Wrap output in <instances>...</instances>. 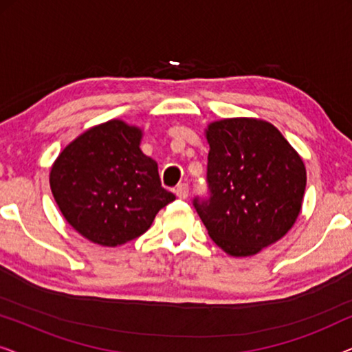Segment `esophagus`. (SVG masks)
<instances>
[{
  "label": "esophagus",
  "mask_w": 352,
  "mask_h": 352,
  "mask_svg": "<svg viewBox=\"0 0 352 352\" xmlns=\"http://www.w3.org/2000/svg\"><path fill=\"white\" fill-rule=\"evenodd\" d=\"M175 194H176L177 199H181V200H186L187 197H189V186H187L186 182H182V184H179V186L176 187Z\"/></svg>",
  "instance_id": "1"
}]
</instances>
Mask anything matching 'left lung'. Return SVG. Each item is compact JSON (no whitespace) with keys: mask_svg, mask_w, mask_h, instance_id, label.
I'll list each match as a JSON object with an SVG mask.
<instances>
[{"mask_svg":"<svg viewBox=\"0 0 352 352\" xmlns=\"http://www.w3.org/2000/svg\"><path fill=\"white\" fill-rule=\"evenodd\" d=\"M210 199L194 206L230 256H253L296 223L306 189L302 158L272 123L224 118L205 129Z\"/></svg>","mask_w":352,"mask_h":352,"instance_id":"1","label":"left lung"}]
</instances>
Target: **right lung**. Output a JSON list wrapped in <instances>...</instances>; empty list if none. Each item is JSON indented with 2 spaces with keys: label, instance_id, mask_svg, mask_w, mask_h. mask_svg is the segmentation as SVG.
Here are the masks:
<instances>
[{
  "label": "right lung",
  "instance_id": "add662e5",
  "mask_svg": "<svg viewBox=\"0 0 352 352\" xmlns=\"http://www.w3.org/2000/svg\"><path fill=\"white\" fill-rule=\"evenodd\" d=\"M142 129L109 120L81 133L52 163L51 192L67 223L89 242L118 247L151 228L176 199L141 151Z\"/></svg>",
  "mask_w": 352,
  "mask_h": 352
}]
</instances>
